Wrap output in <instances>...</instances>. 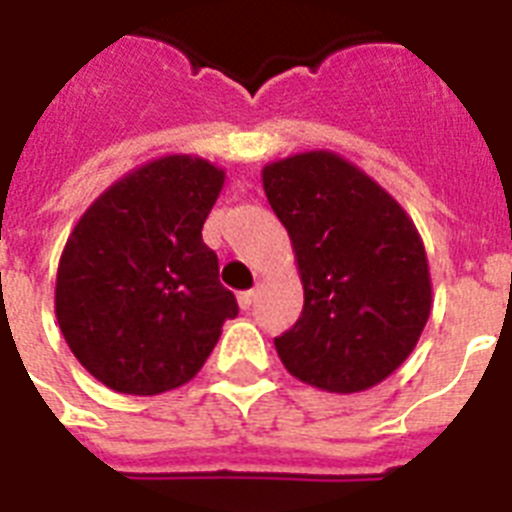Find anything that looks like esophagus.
Returning <instances> with one entry per match:
<instances>
[{
    "instance_id": "esophagus-1",
    "label": "esophagus",
    "mask_w": 512,
    "mask_h": 512,
    "mask_svg": "<svg viewBox=\"0 0 512 512\" xmlns=\"http://www.w3.org/2000/svg\"><path fill=\"white\" fill-rule=\"evenodd\" d=\"M255 303V289H247V292H239V308L241 311H249Z\"/></svg>"
}]
</instances>
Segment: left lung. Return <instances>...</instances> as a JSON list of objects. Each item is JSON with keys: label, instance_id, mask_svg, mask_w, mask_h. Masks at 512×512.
I'll use <instances>...</instances> for the list:
<instances>
[{"label": "left lung", "instance_id": "1", "mask_svg": "<svg viewBox=\"0 0 512 512\" xmlns=\"http://www.w3.org/2000/svg\"><path fill=\"white\" fill-rule=\"evenodd\" d=\"M263 188L305 292L297 324L273 340L281 364L329 393L369 390L409 358L433 305L412 217L332 151L265 164Z\"/></svg>", "mask_w": 512, "mask_h": 512}]
</instances>
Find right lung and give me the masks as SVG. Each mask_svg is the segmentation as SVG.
I'll list each match as a JSON object with an SVG mask.
<instances>
[{"instance_id": "1", "label": "right lung", "mask_w": 512, "mask_h": 512, "mask_svg": "<svg viewBox=\"0 0 512 512\" xmlns=\"http://www.w3.org/2000/svg\"><path fill=\"white\" fill-rule=\"evenodd\" d=\"M225 172L170 154L127 172L68 236L55 316L76 361L116 393L156 396L196 377L239 305L201 239Z\"/></svg>"}]
</instances>
